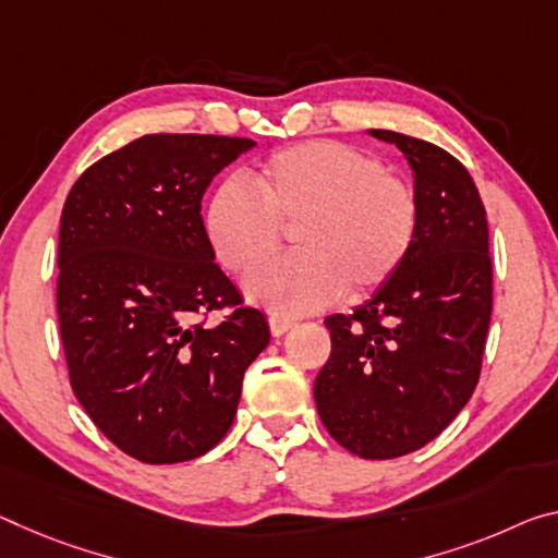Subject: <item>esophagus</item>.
I'll use <instances>...</instances> for the list:
<instances>
[{
    "label": "esophagus",
    "mask_w": 558,
    "mask_h": 558,
    "mask_svg": "<svg viewBox=\"0 0 558 558\" xmlns=\"http://www.w3.org/2000/svg\"><path fill=\"white\" fill-rule=\"evenodd\" d=\"M268 325H270V332H272V338H280V335H286L290 327H293L295 323L290 320V317H280V315H270V320H268Z\"/></svg>",
    "instance_id": "1"
}]
</instances>
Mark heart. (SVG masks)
Returning a JSON list of instances; mask_svg holds the SVG:
<instances>
[{
	"instance_id": "obj_1",
	"label": "heart",
	"mask_w": 558,
	"mask_h": 558,
	"mask_svg": "<svg viewBox=\"0 0 558 558\" xmlns=\"http://www.w3.org/2000/svg\"><path fill=\"white\" fill-rule=\"evenodd\" d=\"M210 196L206 233L216 258L245 276L280 247V223L298 226L295 258L263 265L247 295L278 315H307L344 290L367 295L402 268L417 238L420 208L410 185L375 156L338 141L282 148Z\"/></svg>"
}]
</instances>
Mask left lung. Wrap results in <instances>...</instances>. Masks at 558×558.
<instances>
[{
  "instance_id": "obj_1",
  "label": "left lung",
  "mask_w": 558,
  "mask_h": 558,
  "mask_svg": "<svg viewBox=\"0 0 558 558\" xmlns=\"http://www.w3.org/2000/svg\"><path fill=\"white\" fill-rule=\"evenodd\" d=\"M367 134L400 148L412 168L417 238L365 303L325 317L332 352L315 379V404L344 449L395 459L435 439L480 379L492 320L489 228L454 156L397 131Z\"/></svg>"
}]
</instances>
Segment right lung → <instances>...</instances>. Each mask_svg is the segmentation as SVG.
<instances>
[{
    "instance_id": "1",
    "label": "right lung",
    "mask_w": 558,
    "mask_h": 558,
    "mask_svg": "<svg viewBox=\"0 0 558 558\" xmlns=\"http://www.w3.org/2000/svg\"><path fill=\"white\" fill-rule=\"evenodd\" d=\"M255 141L148 134L69 191L57 311L76 400L121 452L189 462L231 429L243 375L268 348L265 315L238 305L201 216L203 193Z\"/></svg>"
}]
</instances>
